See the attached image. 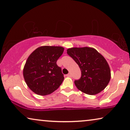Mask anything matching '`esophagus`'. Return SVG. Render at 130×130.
I'll return each mask as SVG.
<instances>
[{"instance_id":"obj_1","label":"esophagus","mask_w":130,"mask_h":130,"mask_svg":"<svg viewBox=\"0 0 130 130\" xmlns=\"http://www.w3.org/2000/svg\"><path fill=\"white\" fill-rule=\"evenodd\" d=\"M67 76H68V77H71V76H72V75H71V73H69V74H68L67 75Z\"/></svg>"}]
</instances>
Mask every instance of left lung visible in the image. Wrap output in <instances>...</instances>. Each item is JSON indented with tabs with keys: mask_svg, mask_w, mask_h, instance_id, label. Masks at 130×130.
Masks as SVG:
<instances>
[{
	"mask_svg": "<svg viewBox=\"0 0 130 130\" xmlns=\"http://www.w3.org/2000/svg\"><path fill=\"white\" fill-rule=\"evenodd\" d=\"M67 54L80 68L81 76L75 85L82 92L95 95L104 90L111 79L108 63L103 56L92 47H72Z\"/></svg>",
	"mask_w": 130,
	"mask_h": 130,
	"instance_id": "1",
	"label": "left lung"
}]
</instances>
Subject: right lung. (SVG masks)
Masks as SVG:
<instances>
[{"instance_id":"add662e5","label":"right lung","mask_w":130,"mask_h":130,"mask_svg":"<svg viewBox=\"0 0 130 130\" xmlns=\"http://www.w3.org/2000/svg\"><path fill=\"white\" fill-rule=\"evenodd\" d=\"M61 46L38 47L27 59L23 74L27 85L33 92L46 95L56 90L64 79L56 61L63 54Z\"/></svg>"}]
</instances>
